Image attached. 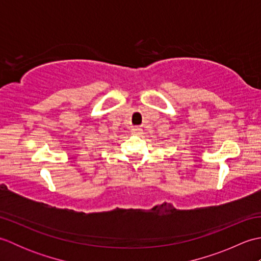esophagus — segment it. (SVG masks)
<instances>
[{"mask_svg":"<svg viewBox=\"0 0 261 261\" xmlns=\"http://www.w3.org/2000/svg\"><path fill=\"white\" fill-rule=\"evenodd\" d=\"M132 132H134L135 135H141L142 129H141V127H134V129H132Z\"/></svg>","mask_w":261,"mask_h":261,"instance_id":"esophagus-1","label":"esophagus"}]
</instances>
